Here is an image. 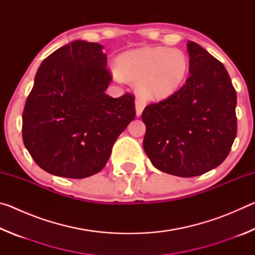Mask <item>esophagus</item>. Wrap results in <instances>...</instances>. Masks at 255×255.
<instances>
[{
    "mask_svg": "<svg viewBox=\"0 0 255 255\" xmlns=\"http://www.w3.org/2000/svg\"><path fill=\"white\" fill-rule=\"evenodd\" d=\"M145 108V102L141 100V99H136L135 101V110H136V116L137 117H139L141 115V112H143Z\"/></svg>",
    "mask_w": 255,
    "mask_h": 255,
    "instance_id": "obj_1",
    "label": "esophagus"
}]
</instances>
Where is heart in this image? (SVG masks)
<instances>
[{
  "instance_id": "b5f03b06",
  "label": "heart",
  "mask_w": 255,
  "mask_h": 255,
  "mask_svg": "<svg viewBox=\"0 0 255 255\" xmlns=\"http://www.w3.org/2000/svg\"><path fill=\"white\" fill-rule=\"evenodd\" d=\"M119 74L129 81H137L139 96L147 101L170 98L184 83L189 60L183 51L166 47H141L128 50L117 58ZM116 77H119L116 74Z\"/></svg>"
}]
</instances>
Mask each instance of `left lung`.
Segmentation results:
<instances>
[{
	"instance_id": "obj_1",
	"label": "left lung",
	"mask_w": 255,
	"mask_h": 255,
	"mask_svg": "<svg viewBox=\"0 0 255 255\" xmlns=\"http://www.w3.org/2000/svg\"><path fill=\"white\" fill-rule=\"evenodd\" d=\"M189 77L164 101L147 106L143 147L157 170L191 178L224 162L236 137V91L223 64L188 41Z\"/></svg>"
}]
</instances>
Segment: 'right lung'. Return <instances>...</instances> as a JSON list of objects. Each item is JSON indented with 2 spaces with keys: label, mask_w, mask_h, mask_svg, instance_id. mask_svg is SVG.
Returning <instances> with one entry per match:
<instances>
[{
  "label": "right lung",
  "mask_w": 255,
  "mask_h": 255,
  "mask_svg": "<svg viewBox=\"0 0 255 255\" xmlns=\"http://www.w3.org/2000/svg\"><path fill=\"white\" fill-rule=\"evenodd\" d=\"M97 42L74 40L44 59L22 115V138L50 174L84 179L100 172L112 146L135 119L130 94H106L107 55Z\"/></svg>",
  "instance_id": "add662e5"
}]
</instances>
